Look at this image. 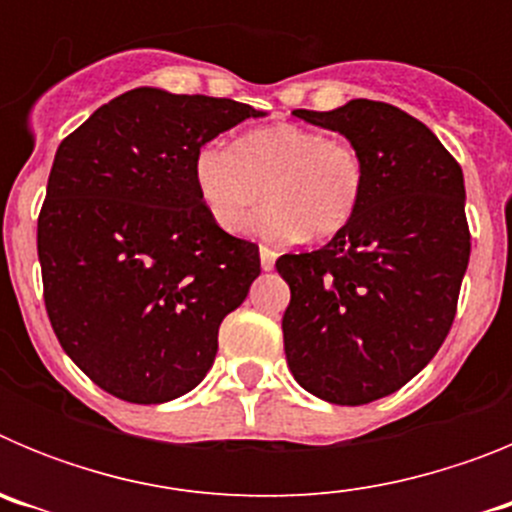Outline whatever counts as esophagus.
<instances>
[{"instance_id":"1","label":"esophagus","mask_w":512,"mask_h":512,"mask_svg":"<svg viewBox=\"0 0 512 512\" xmlns=\"http://www.w3.org/2000/svg\"><path fill=\"white\" fill-rule=\"evenodd\" d=\"M274 261H277V253L271 251V248L261 246V269L271 271V269H274Z\"/></svg>"}]
</instances>
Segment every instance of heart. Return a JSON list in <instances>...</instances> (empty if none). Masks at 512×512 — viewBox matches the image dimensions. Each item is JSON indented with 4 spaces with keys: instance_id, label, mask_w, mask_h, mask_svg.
Listing matches in <instances>:
<instances>
[{
    "instance_id": "b5f03b06",
    "label": "heart",
    "mask_w": 512,
    "mask_h": 512,
    "mask_svg": "<svg viewBox=\"0 0 512 512\" xmlns=\"http://www.w3.org/2000/svg\"><path fill=\"white\" fill-rule=\"evenodd\" d=\"M192 179L202 207L225 233H241L251 207L269 202L251 220L264 241L330 238L356 215L366 164L348 138L292 122L248 130L233 148L205 143L194 153Z\"/></svg>"
}]
</instances>
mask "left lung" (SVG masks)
I'll list each match as a JSON object with an SVG mask.
<instances>
[{
    "label": "left lung",
    "mask_w": 512,
    "mask_h": 512,
    "mask_svg": "<svg viewBox=\"0 0 512 512\" xmlns=\"http://www.w3.org/2000/svg\"><path fill=\"white\" fill-rule=\"evenodd\" d=\"M356 143L366 187L351 223L310 253H284V354L333 405H366L410 382L449 336L472 251L464 174L413 115L374 99L295 110Z\"/></svg>",
    "instance_id": "8db88e82"
}]
</instances>
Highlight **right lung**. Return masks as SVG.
<instances>
[{"label": "right lung", "instance_id": "right-lung-1", "mask_svg": "<svg viewBox=\"0 0 512 512\" xmlns=\"http://www.w3.org/2000/svg\"><path fill=\"white\" fill-rule=\"evenodd\" d=\"M251 104L140 87L61 140L38 215L43 300L58 343L104 392L138 405L187 395L217 330L261 274L259 246L202 207L194 153Z\"/></svg>", "mask_w": 512, "mask_h": 512}]
</instances>
